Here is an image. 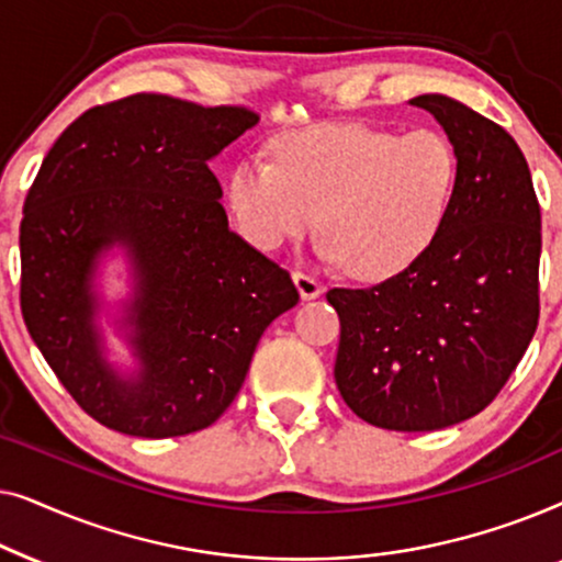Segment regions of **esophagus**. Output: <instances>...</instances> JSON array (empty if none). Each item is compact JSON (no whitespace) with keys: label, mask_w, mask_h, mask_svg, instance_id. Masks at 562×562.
Listing matches in <instances>:
<instances>
[{"label":"esophagus","mask_w":562,"mask_h":562,"mask_svg":"<svg viewBox=\"0 0 562 562\" xmlns=\"http://www.w3.org/2000/svg\"><path fill=\"white\" fill-rule=\"evenodd\" d=\"M294 283H296L299 296H302L304 302H310V299H317L319 294H325V286H322V283L314 279V276H310V273L296 271L294 273Z\"/></svg>","instance_id":"1"}]
</instances>
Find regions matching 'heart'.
<instances>
[{
    "label": "heart",
    "instance_id": "heart-1",
    "mask_svg": "<svg viewBox=\"0 0 562 562\" xmlns=\"http://www.w3.org/2000/svg\"><path fill=\"white\" fill-rule=\"evenodd\" d=\"M276 160L250 156L227 176L237 229L279 250L317 225V252L358 279L402 273L437 240L458 187V153L432 127L412 133L322 125L273 140Z\"/></svg>",
    "mask_w": 562,
    "mask_h": 562
}]
</instances>
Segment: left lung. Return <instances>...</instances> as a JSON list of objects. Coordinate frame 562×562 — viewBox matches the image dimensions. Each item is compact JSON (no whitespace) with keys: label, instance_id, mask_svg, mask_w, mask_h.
<instances>
[{"label":"left lung","instance_id":"obj_1","mask_svg":"<svg viewBox=\"0 0 562 562\" xmlns=\"http://www.w3.org/2000/svg\"><path fill=\"white\" fill-rule=\"evenodd\" d=\"M458 153L448 220L419 260L371 289H333L335 381L373 427L432 432L494 402L540 317V204L525 153L458 99H409Z\"/></svg>","mask_w":562,"mask_h":562}]
</instances>
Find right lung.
Segmentation results:
<instances>
[{
	"instance_id": "obj_1",
	"label": "right lung",
	"mask_w": 562,
	"mask_h": 562,
	"mask_svg": "<svg viewBox=\"0 0 562 562\" xmlns=\"http://www.w3.org/2000/svg\"><path fill=\"white\" fill-rule=\"evenodd\" d=\"M258 125L243 106L135 94L53 143L20 225L27 333L89 417L179 437L233 404L266 327L299 302L289 273L229 229L210 160ZM120 251L131 294L112 313L101 268ZM134 363L109 358L103 319Z\"/></svg>"
}]
</instances>
